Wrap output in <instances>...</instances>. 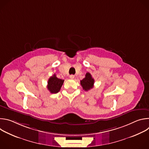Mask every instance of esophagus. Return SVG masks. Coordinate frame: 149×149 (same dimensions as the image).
<instances>
[{
    "instance_id": "obj_1",
    "label": "esophagus",
    "mask_w": 149,
    "mask_h": 149,
    "mask_svg": "<svg viewBox=\"0 0 149 149\" xmlns=\"http://www.w3.org/2000/svg\"><path fill=\"white\" fill-rule=\"evenodd\" d=\"M74 75H71L70 76V78H71V79H74Z\"/></svg>"
}]
</instances>
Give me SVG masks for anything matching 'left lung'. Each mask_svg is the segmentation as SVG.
Instances as JSON below:
<instances>
[{"mask_svg": "<svg viewBox=\"0 0 149 149\" xmlns=\"http://www.w3.org/2000/svg\"><path fill=\"white\" fill-rule=\"evenodd\" d=\"M80 84L81 86L85 91H88L90 89L93 88L94 87V79L93 78L90 73L87 72L86 74V77H85L82 80L80 81Z\"/></svg>", "mask_w": 149, "mask_h": 149, "instance_id": "8db88e82", "label": "left lung"}]
</instances>
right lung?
<instances>
[{
    "instance_id": "obj_1",
    "label": "right lung",
    "mask_w": 149,
    "mask_h": 149,
    "mask_svg": "<svg viewBox=\"0 0 149 149\" xmlns=\"http://www.w3.org/2000/svg\"><path fill=\"white\" fill-rule=\"evenodd\" d=\"M64 80L58 78L55 74L51 77L48 81L47 88L52 94L58 93L62 86Z\"/></svg>"
}]
</instances>
